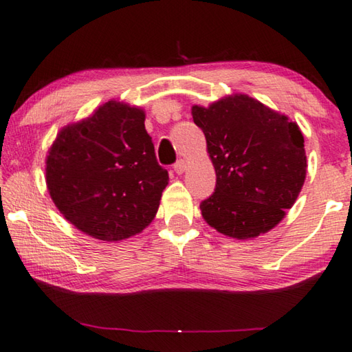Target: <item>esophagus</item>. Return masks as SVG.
<instances>
[{"mask_svg":"<svg viewBox=\"0 0 352 352\" xmlns=\"http://www.w3.org/2000/svg\"><path fill=\"white\" fill-rule=\"evenodd\" d=\"M186 168H188V166H186V162H184V160H178V162L174 164V170L177 172L178 175H182L183 172L186 170Z\"/></svg>","mask_w":352,"mask_h":352,"instance_id":"1","label":"esophagus"}]
</instances>
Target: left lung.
<instances>
[{
	"instance_id": "left-lung-1",
	"label": "left lung",
	"mask_w": 352,
	"mask_h": 352,
	"mask_svg": "<svg viewBox=\"0 0 352 352\" xmlns=\"http://www.w3.org/2000/svg\"><path fill=\"white\" fill-rule=\"evenodd\" d=\"M190 111L217 175L215 192L200 204L204 221L237 240L271 231L296 203L306 178L298 124L245 94Z\"/></svg>"
}]
</instances>
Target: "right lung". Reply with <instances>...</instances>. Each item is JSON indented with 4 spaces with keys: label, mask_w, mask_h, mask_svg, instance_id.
Listing matches in <instances>:
<instances>
[{
    "label": "right lung",
    "mask_w": 352,
    "mask_h": 352,
    "mask_svg": "<svg viewBox=\"0 0 352 352\" xmlns=\"http://www.w3.org/2000/svg\"><path fill=\"white\" fill-rule=\"evenodd\" d=\"M142 107L111 100L56 133L46 157L49 195L63 217L94 239L140 234L168 186Z\"/></svg>",
    "instance_id": "obj_1"
}]
</instances>
